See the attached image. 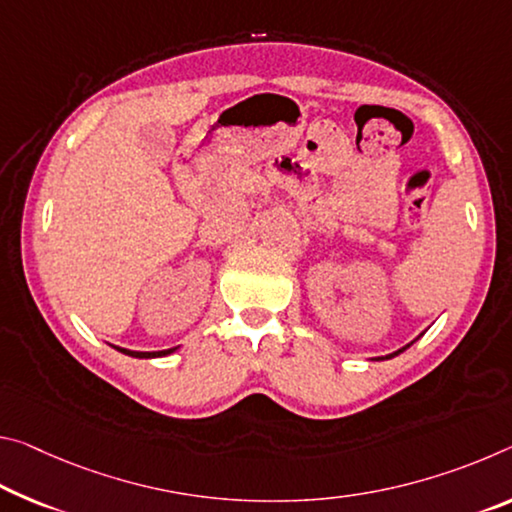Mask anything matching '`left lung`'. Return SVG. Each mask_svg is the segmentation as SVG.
Masks as SVG:
<instances>
[{
    "instance_id": "left-lung-1",
    "label": "left lung",
    "mask_w": 512,
    "mask_h": 512,
    "mask_svg": "<svg viewBox=\"0 0 512 512\" xmlns=\"http://www.w3.org/2000/svg\"><path fill=\"white\" fill-rule=\"evenodd\" d=\"M419 337H421V335H419ZM419 337H417V339H419ZM410 346H412V342L405 344L403 348H399V351H394V353H389V355H380V358H376V360H392V358H396V355H401V353L405 351V348H410Z\"/></svg>"
}]
</instances>
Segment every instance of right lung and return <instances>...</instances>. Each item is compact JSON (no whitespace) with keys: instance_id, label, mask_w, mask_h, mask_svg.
Wrapping results in <instances>:
<instances>
[{"instance_id":"obj_1","label":"right lung","mask_w":512,"mask_h":512,"mask_svg":"<svg viewBox=\"0 0 512 512\" xmlns=\"http://www.w3.org/2000/svg\"><path fill=\"white\" fill-rule=\"evenodd\" d=\"M113 348H116V351H120V353L129 355V358H139V360L164 358V355H170V353L177 351V346H175V348H168V351H129V348H120V346H113Z\"/></svg>"}]
</instances>
